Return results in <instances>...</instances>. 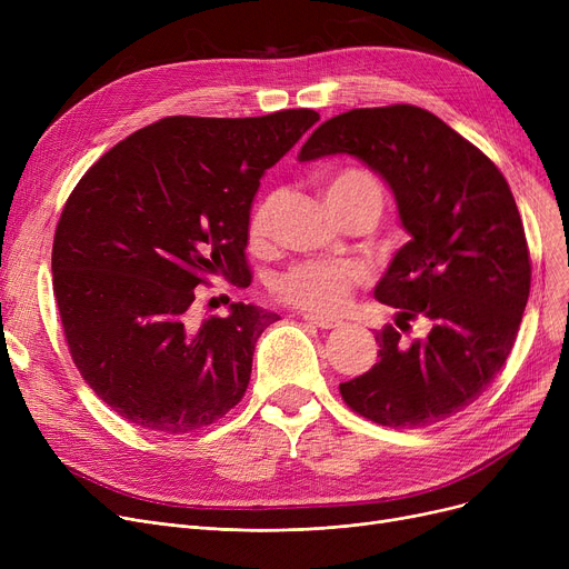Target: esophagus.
Masks as SVG:
<instances>
[{
	"instance_id": "34e87169",
	"label": "esophagus",
	"mask_w": 569,
	"mask_h": 569,
	"mask_svg": "<svg viewBox=\"0 0 569 569\" xmlns=\"http://www.w3.org/2000/svg\"><path fill=\"white\" fill-rule=\"evenodd\" d=\"M305 320H309L311 325L320 327V330H335V327H339V325H341V320L325 318V316H318V313H305Z\"/></svg>"
}]
</instances>
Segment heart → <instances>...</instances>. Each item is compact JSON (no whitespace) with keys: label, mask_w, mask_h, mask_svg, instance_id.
I'll return each instance as SVG.
<instances>
[{"label":"heart","mask_w":569,"mask_h":569,"mask_svg":"<svg viewBox=\"0 0 569 569\" xmlns=\"http://www.w3.org/2000/svg\"><path fill=\"white\" fill-rule=\"evenodd\" d=\"M325 198L330 202L332 212L339 214L341 209L355 202H371L382 207V187L369 170L346 168L335 172L325 182ZM279 209V196H264L251 212L249 219V239L251 244H264L274 230V219ZM367 274L362 267L350 262H322L307 260L292 264L283 272L274 286L281 302L311 311V313H335L343 309L350 300L355 288L365 283Z\"/></svg>","instance_id":"1"}]
</instances>
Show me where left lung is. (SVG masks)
<instances>
[{
	"instance_id": "left-lung-1",
	"label": "left lung",
	"mask_w": 569,
	"mask_h": 569,
	"mask_svg": "<svg viewBox=\"0 0 569 569\" xmlns=\"http://www.w3.org/2000/svg\"><path fill=\"white\" fill-rule=\"evenodd\" d=\"M350 154L392 187L410 232L376 297L425 316L431 332L410 348L385 325L380 360L339 385L367 420L420 429L482 397L510 355L530 292V251L510 184L496 163L433 112L395 103L322 122L300 161Z\"/></svg>"
}]
</instances>
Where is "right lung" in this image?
I'll list each match as a JSON object with an SVG mask.
<instances>
[{"label": "right lung", "mask_w": 569, "mask_h": 569, "mask_svg": "<svg viewBox=\"0 0 569 569\" xmlns=\"http://www.w3.org/2000/svg\"><path fill=\"white\" fill-rule=\"evenodd\" d=\"M320 114L159 119L117 142L71 191L52 288L73 365L127 422L191 433L242 401L258 337L251 305L196 325V288L251 283L249 212L260 177Z\"/></svg>", "instance_id": "1"}]
</instances>
